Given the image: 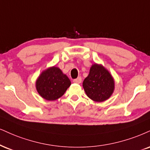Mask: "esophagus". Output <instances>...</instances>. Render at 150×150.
Here are the masks:
<instances>
[{"instance_id":"1","label":"esophagus","mask_w":150,"mask_h":150,"mask_svg":"<svg viewBox=\"0 0 150 150\" xmlns=\"http://www.w3.org/2000/svg\"><path fill=\"white\" fill-rule=\"evenodd\" d=\"M73 82L75 83H77V84L81 83V77L79 76V77H78V78H77V79H74Z\"/></svg>"}]
</instances>
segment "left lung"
Wrapping results in <instances>:
<instances>
[{
    "mask_svg": "<svg viewBox=\"0 0 150 150\" xmlns=\"http://www.w3.org/2000/svg\"><path fill=\"white\" fill-rule=\"evenodd\" d=\"M87 96L96 102H102L111 97L115 89V81L108 69L102 64L95 63L89 74L83 82Z\"/></svg>",
    "mask_w": 150,
    "mask_h": 150,
    "instance_id": "left-lung-1",
    "label": "left lung"
}]
</instances>
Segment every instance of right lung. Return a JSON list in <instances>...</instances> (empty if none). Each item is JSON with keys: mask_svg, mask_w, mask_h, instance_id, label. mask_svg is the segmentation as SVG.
Here are the masks:
<instances>
[{"mask_svg": "<svg viewBox=\"0 0 150 150\" xmlns=\"http://www.w3.org/2000/svg\"><path fill=\"white\" fill-rule=\"evenodd\" d=\"M70 86L71 81L67 76L55 66L44 70L35 83L38 94L47 101H55L59 99Z\"/></svg>", "mask_w": 150, "mask_h": 150, "instance_id": "right-lung-1", "label": "right lung"}]
</instances>
